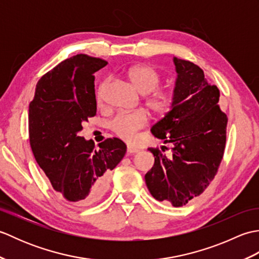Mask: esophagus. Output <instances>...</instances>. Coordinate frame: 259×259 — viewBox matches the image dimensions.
Returning a JSON list of instances; mask_svg holds the SVG:
<instances>
[{
	"instance_id": "34e87169",
	"label": "esophagus",
	"mask_w": 259,
	"mask_h": 259,
	"mask_svg": "<svg viewBox=\"0 0 259 259\" xmlns=\"http://www.w3.org/2000/svg\"><path fill=\"white\" fill-rule=\"evenodd\" d=\"M139 149H137L135 147H131V146L126 147V152H128V155H134V153H137Z\"/></svg>"
}]
</instances>
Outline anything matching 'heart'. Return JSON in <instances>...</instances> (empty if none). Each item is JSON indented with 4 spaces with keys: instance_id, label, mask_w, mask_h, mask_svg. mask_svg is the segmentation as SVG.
Masks as SVG:
<instances>
[{
    "instance_id": "1",
    "label": "heart",
    "mask_w": 259,
    "mask_h": 259,
    "mask_svg": "<svg viewBox=\"0 0 259 259\" xmlns=\"http://www.w3.org/2000/svg\"><path fill=\"white\" fill-rule=\"evenodd\" d=\"M129 79L131 83L142 95H149L159 84V75L157 71L149 65H137L129 71ZM103 83L99 88L98 100H101ZM175 98L170 92H158L148 100L149 106L153 111L158 113H166L174 106ZM148 123V114L145 110L139 109L131 112H120L115 114L110 122V128L113 133L126 141L135 140L138 131Z\"/></svg>"
}]
</instances>
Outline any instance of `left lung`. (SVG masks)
<instances>
[{"label": "left lung", "mask_w": 259, "mask_h": 259, "mask_svg": "<svg viewBox=\"0 0 259 259\" xmlns=\"http://www.w3.org/2000/svg\"><path fill=\"white\" fill-rule=\"evenodd\" d=\"M172 61L177 73L174 106L151 128L153 136L170 144V152L149 149L155 163L145 179L155 199L180 207L199 196L216 175L226 144L227 115L218 106V88L208 83L198 65L176 57Z\"/></svg>", "instance_id": "left-lung-1"}]
</instances>
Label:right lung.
I'll use <instances>...</instances> for the list:
<instances>
[{"label":"right lung","instance_id":"obj_1","mask_svg":"<svg viewBox=\"0 0 259 259\" xmlns=\"http://www.w3.org/2000/svg\"><path fill=\"white\" fill-rule=\"evenodd\" d=\"M107 61L85 54L64 60L38 80L29 106L32 152L53 188L76 207L106 194L111 170L126 146L109 138L95 148L79 136L82 123L97 113L95 74Z\"/></svg>","mask_w":259,"mask_h":259}]
</instances>
